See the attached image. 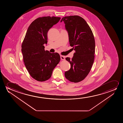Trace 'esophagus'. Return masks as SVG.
Here are the masks:
<instances>
[{"mask_svg":"<svg viewBox=\"0 0 123 123\" xmlns=\"http://www.w3.org/2000/svg\"><path fill=\"white\" fill-rule=\"evenodd\" d=\"M61 58L62 60H65V57L64 56L61 55Z\"/></svg>","mask_w":123,"mask_h":123,"instance_id":"obj_1","label":"esophagus"}]
</instances>
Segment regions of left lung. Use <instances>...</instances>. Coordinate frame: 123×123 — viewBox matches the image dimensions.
I'll list each match as a JSON object with an SVG mask.
<instances>
[{
    "mask_svg": "<svg viewBox=\"0 0 123 123\" xmlns=\"http://www.w3.org/2000/svg\"><path fill=\"white\" fill-rule=\"evenodd\" d=\"M62 21L68 33L70 46L75 50L72 58H66L71 68L65 76L71 82H79L87 76L94 61V37L89 25L79 16H65L61 22Z\"/></svg>",
    "mask_w": 123,
    "mask_h": 123,
    "instance_id": "left-lung-1",
    "label": "left lung"
}]
</instances>
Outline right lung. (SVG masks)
<instances>
[{
	"mask_svg": "<svg viewBox=\"0 0 123 123\" xmlns=\"http://www.w3.org/2000/svg\"><path fill=\"white\" fill-rule=\"evenodd\" d=\"M60 17L44 16L35 19L29 25L21 45L25 67L33 79L39 81L49 79L52 71L61 60L57 52L44 50L47 32L59 22Z\"/></svg>",
	"mask_w": 123,
	"mask_h": 123,
	"instance_id": "1",
	"label": "right lung"
}]
</instances>
